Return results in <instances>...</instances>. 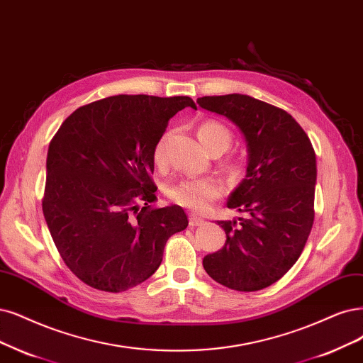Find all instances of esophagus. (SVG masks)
<instances>
[{
    "instance_id": "34e87169",
    "label": "esophagus",
    "mask_w": 363,
    "mask_h": 363,
    "mask_svg": "<svg viewBox=\"0 0 363 363\" xmlns=\"http://www.w3.org/2000/svg\"><path fill=\"white\" fill-rule=\"evenodd\" d=\"M202 224H203V220L200 218V217H197V216H191V217H190V225H191V227L202 225Z\"/></svg>"
}]
</instances>
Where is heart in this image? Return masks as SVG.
Returning <instances> with one entry per match:
<instances>
[{"label": "heart", "mask_w": 363, "mask_h": 363, "mask_svg": "<svg viewBox=\"0 0 363 363\" xmlns=\"http://www.w3.org/2000/svg\"><path fill=\"white\" fill-rule=\"evenodd\" d=\"M197 138L208 152L220 151L221 154L229 150L233 136L230 130L217 121H205L197 127ZM166 157V138H161L155 145L154 161L161 166ZM170 197L173 202L189 208L194 212H205L211 202L221 196V185L212 178L200 179H185L173 185L170 189Z\"/></svg>", "instance_id": "b5f03b06"}]
</instances>
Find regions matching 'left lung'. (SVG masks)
<instances>
[{
	"mask_svg": "<svg viewBox=\"0 0 363 363\" xmlns=\"http://www.w3.org/2000/svg\"><path fill=\"white\" fill-rule=\"evenodd\" d=\"M197 103L232 121L247 145V174L227 200V208L245 217L218 221L225 244L205 256L203 267L232 290L269 287L296 263L314 223L313 145L286 111L244 94Z\"/></svg>",
	"mask_w": 363,
	"mask_h": 363,
	"instance_id": "1",
	"label": "left lung"
}]
</instances>
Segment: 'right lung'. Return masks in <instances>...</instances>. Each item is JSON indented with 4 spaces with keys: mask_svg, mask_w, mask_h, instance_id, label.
Wrapping results in <instances>:
<instances>
[{
    "mask_svg": "<svg viewBox=\"0 0 363 363\" xmlns=\"http://www.w3.org/2000/svg\"><path fill=\"white\" fill-rule=\"evenodd\" d=\"M190 97L113 96L79 107L52 139L43 213L64 263L85 284L119 293L143 283L167 239L189 225L178 205L154 209V150ZM143 208H140V205Z\"/></svg>",
    "mask_w": 363,
    "mask_h": 363,
    "instance_id": "1",
    "label": "right lung"
}]
</instances>
